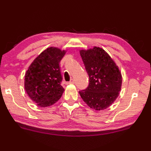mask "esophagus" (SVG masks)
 I'll list each match as a JSON object with an SVG mask.
<instances>
[{
	"instance_id": "34e87169",
	"label": "esophagus",
	"mask_w": 151,
	"mask_h": 151,
	"mask_svg": "<svg viewBox=\"0 0 151 151\" xmlns=\"http://www.w3.org/2000/svg\"><path fill=\"white\" fill-rule=\"evenodd\" d=\"M75 83L74 80H73V79H71L69 82L67 83V84H73V83Z\"/></svg>"
}]
</instances>
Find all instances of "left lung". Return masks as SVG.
I'll use <instances>...</instances> for the list:
<instances>
[{
  "mask_svg": "<svg viewBox=\"0 0 151 151\" xmlns=\"http://www.w3.org/2000/svg\"><path fill=\"white\" fill-rule=\"evenodd\" d=\"M80 55L88 73L89 84L86 89L79 92V94L90 108L105 109L119 96L122 83L121 72L102 48L81 50Z\"/></svg>",
  "mask_w": 151,
  "mask_h": 151,
  "instance_id": "1",
  "label": "left lung"
}]
</instances>
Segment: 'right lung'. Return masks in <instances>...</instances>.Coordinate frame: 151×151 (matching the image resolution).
<instances>
[{"label":"right lung","mask_w":151,"mask_h":151,"mask_svg":"<svg viewBox=\"0 0 151 151\" xmlns=\"http://www.w3.org/2000/svg\"><path fill=\"white\" fill-rule=\"evenodd\" d=\"M65 51L50 47L43 51L29 66L25 74L24 88L33 102L41 107L56 103L65 89L61 86L59 63Z\"/></svg>","instance_id":"right-lung-1"}]
</instances>
